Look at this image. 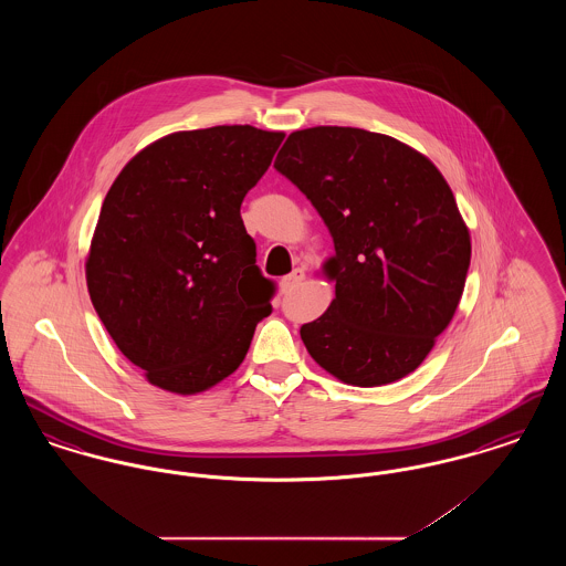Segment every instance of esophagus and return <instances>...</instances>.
Listing matches in <instances>:
<instances>
[{"mask_svg": "<svg viewBox=\"0 0 566 566\" xmlns=\"http://www.w3.org/2000/svg\"><path fill=\"white\" fill-rule=\"evenodd\" d=\"M303 280H305V270L296 268V270L291 271V273L282 280V289H284V291H293Z\"/></svg>", "mask_w": 566, "mask_h": 566, "instance_id": "34e87169", "label": "esophagus"}]
</instances>
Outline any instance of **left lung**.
<instances>
[{"instance_id": "1", "label": "left lung", "mask_w": 566, "mask_h": 566, "mask_svg": "<svg viewBox=\"0 0 566 566\" xmlns=\"http://www.w3.org/2000/svg\"><path fill=\"white\" fill-rule=\"evenodd\" d=\"M273 167L323 216L335 298L301 326L312 358L352 386L420 367L457 312L471 263L457 199L427 157L390 135L312 127L289 135Z\"/></svg>"}]
</instances>
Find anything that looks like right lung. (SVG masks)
Returning a JSON list of instances; mask_svg holds the SVG:
<instances>
[{"instance_id":"add662e5","label":"right lung","mask_w":566,"mask_h":566,"mask_svg":"<svg viewBox=\"0 0 566 566\" xmlns=\"http://www.w3.org/2000/svg\"><path fill=\"white\" fill-rule=\"evenodd\" d=\"M284 134L250 125L178 132L123 167L104 199L86 286L109 337L150 384L195 395L231 376L275 282L245 233V192Z\"/></svg>"}]
</instances>
